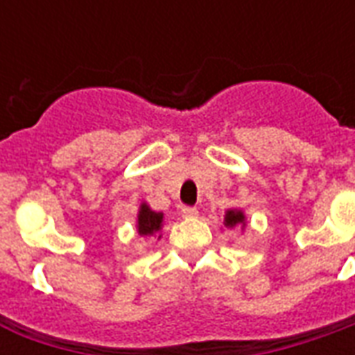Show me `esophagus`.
<instances>
[{"instance_id":"obj_1","label":"esophagus","mask_w":355,"mask_h":355,"mask_svg":"<svg viewBox=\"0 0 355 355\" xmlns=\"http://www.w3.org/2000/svg\"><path fill=\"white\" fill-rule=\"evenodd\" d=\"M180 214L185 217V219H195V217L198 216V209L191 208V206H183V208L180 209Z\"/></svg>"}]
</instances>
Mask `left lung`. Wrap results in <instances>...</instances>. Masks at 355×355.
Listing matches in <instances>:
<instances>
[{"label": "left lung", "instance_id": "1", "mask_svg": "<svg viewBox=\"0 0 355 355\" xmlns=\"http://www.w3.org/2000/svg\"><path fill=\"white\" fill-rule=\"evenodd\" d=\"M245 227V216L242 209H229L227 214H225V227H229V229H234V227Z\"/></svg>", "mask_w": 355, "mask_h": 355}]
</instances>
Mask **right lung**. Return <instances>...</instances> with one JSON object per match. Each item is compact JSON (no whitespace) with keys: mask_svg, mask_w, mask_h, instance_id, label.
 Returning <instances> with one entry per match:
<instances>
[{"mask_svg":"<svg viewBox=\"0 0 355 355\" xmlns=\"http://www.w3.org/2000/svg\"><path fill=\"white\" fill-rule=\"evenodd\" d=\"M162 219H164V216L160 211H153L147 204H141L138 211L139 236H153V234L160 232V229H162Z\"/></svg>","mask_w":355,"mask_h":355,"instance_id":"right-lung-1","label":"right lung"}]
</instances>
